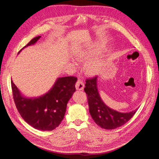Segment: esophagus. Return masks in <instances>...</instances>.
I'll return each mask as SVG.
<instances>
[{"mask_svg": "<svg viewBox=\"0 0 159 159\" xmlns=\"http://www.w3.org/2000/svg\"><path fill=\"white\" fill-rule=\"evenodd\" d=\"M75 88L77 90H83L84 88V83L83 81L80 80V79L77 80L75 84Z\"/></svg>", "mask_w": 159, "mask_h": 159, "instance_id": "obj_1", "label": "esophagus"}]
</instances>
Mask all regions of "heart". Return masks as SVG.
Instances as JSON below:
<instances>
[{
	"label": "heart",
	"instance_id": "1",
	"mask_svg": "<svg viewBox=\"0 0 159 159\" xmlns=\"http://www.w3.org/2000/svg\"><path fill=\"white\" fill-rule=\"evenodd\" d=\"M94 54V51L89 48L88 50H84L80 51L77 54L75 58L79 61L86 60L92 56ZM102 68V62L98 58H92L86 61L84 65V70L86 73L89 75H96L99 73V71Z\"/></svg>",
	"mask_w": 159,
	"mask_h": 159
}]
</instances>
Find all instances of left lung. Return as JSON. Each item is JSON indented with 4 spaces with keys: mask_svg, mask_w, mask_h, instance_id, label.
I'll return each instance as SVG.
<instances>
[{
    "mask_svg": "<svg viewBox=\"0 0 159 159\" xmlns=\"http://www.w3.org/2000/svg\"><path fill=\"white\" fill-rule=\"evenodd\" d=\"M97 80V76L87 79L84 88V91L88 95L91 117L98 125L103 129H114L123 125L133 117L137 109L131 112L121 113L107 107L100 98Z\"/></svg>",
    "mask_w": 159,
    "mask_h": 159,
    "instance_id": "left-lung-1",
    "label": "left lung"
}]
</instances>
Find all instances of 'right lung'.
Returning <instances> with one entry per match:
<instances>
[{"label": "right lung", "mask_w": 159, "mask_h": 159, "mask_svg": "<svg viewBox=\"0 0 159 159\" xmlns=\"http://www.w3.org/2000/svg\"><path fill=\"white\" fill-rule=\"evenodd\" d=\"M41 36L34 38L25 48L34 45ZM77 78H57L52 89L39 98H27L11 81L13 99L18 111L30 126L41 131H52L59 126L66 113L67 104L75 91Z\"/></svg>", "instance_id": "add662e5"}]
</instances>
